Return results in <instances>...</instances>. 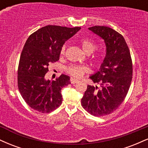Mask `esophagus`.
Returning <instances> with one entry per match:
<instances>
[{"label":"esophagus","instance_id":"1","mask_svg":"<svg viewBox=\"0 0 148 148\" xmlns=\"http://www.w3.org/2000/svg\"><path fill=\"white\" fill-rule=\"evenodd\" d=\"M70 82H71V84H76V83L79 82V81H78L77 79H74V78H71Z\"/></svg>","mask_w":148,"mask_h":148}]
</instances>
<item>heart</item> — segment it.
I'll list each match as a JSON object with an SVG mask.
<instances>
[{"mask_svg":"<svg viewBox=\"0 0 148 148\" xmlns=\"http://www.w3.org/2000/svg\"><path fill=\"white\" fill-rule=\"evenodd\" d=\"M80 45L81 46L84 51L86 53V54L89 55V54L92 53L95 51L97 49V45L95 42L92 40H90V39L87 38H83L80 40ZM66 49H67V45L64 44L62 46L60 49V53L61 56H63L65 54ZM95 61H97L99 60V56H95L93 58ZM67 72L69 73L70 75L76 78H80L85 73L88 72V68L87 67L84 65H79V64H71L69 67H67Z\"/></svg>","mask_w":148,"mask_h":148,"instance_id":"b5f03b06","label":"heart"}]
</instances>
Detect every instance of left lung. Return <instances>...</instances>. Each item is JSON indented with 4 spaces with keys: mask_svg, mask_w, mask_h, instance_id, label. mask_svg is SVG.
<instances>
[{
    "mask_svg": "<svg viewBox=\"0 0 148 148\" xmlns=\"http://www.w3.org/2000/svg\"><path fill=\"white\" fill-rule=\"evenodd\" d=\"M104 40L106 53L99 70L90 76L95 84L89 86L81 99V105L94 116H103L115 111L123 102L132 79L130 51L121 34L107 26L88 28Z\"/></svg>",
    "mask_w": 148,
    "mask_h": 148,
    "instance_id": "1",
    "label": "left lung"
}]
</instances>
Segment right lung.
Instances as JSON below:
<instances>
[{"mask_svg":"<svg viewBox=\"0 0 148 148\" xmlns=\"http://www.w3.org/2000/svg\"><path fill=\"white\" fill-rule=\"evenodd\" d=\"M81 29L49 25L30 35L25 42L18 67V88L30 108L40 113H50L62 101L61 89L71 82L62 74L55 81L45 78L49 64L59 60L62 46Z\"/></svg>","mask_w":148,"mask_h":148,"instance_id":"right-lung-1","label":"right lung"}]
</instances>
